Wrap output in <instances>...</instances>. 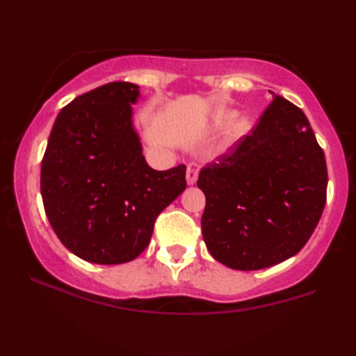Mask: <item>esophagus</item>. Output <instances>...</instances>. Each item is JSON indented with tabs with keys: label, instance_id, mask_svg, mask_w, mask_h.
Here are the masks:
<instances>
[{
	"label": "esophagus",
	"instance_id": "obj_1",
	"mask_svg": "<svg viewBox=\"0 0 356 356\" xmlns=\"http://www.w3.org/2000/svg\"><path fill=\"white\" fill-rule=\"evenodd\" d=\"M197 174H200V165L190 163L188 166H186V184L195 185L197 180Z\"/></svg>",
	"mask_w": 356,
	"mask_h": 356
}]
</instances>
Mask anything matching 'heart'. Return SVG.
<instances>
[{
  "label": "heart",
  "mask_w": 356,
  "mask_h": 356,
  "mask_svg": "<svg viewBox=\"0 0 356 356\" xmlns=\"http://www.w3.org/2000/svg\"><path fill=\"white\" fill-rule=\"evenodd\" d=\"M251 129V120L248 118H242L238 119L236 125H234V130H232V136L234 138H242L243 135H246Z\"/></svg>",
  "instance_id": "obj_1"
}]
</instances>
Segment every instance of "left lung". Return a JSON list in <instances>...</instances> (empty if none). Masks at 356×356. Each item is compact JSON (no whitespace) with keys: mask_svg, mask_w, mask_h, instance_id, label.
Returning a JSON list of instances; mask_svg holds the SVG:
<instances>
[{"mask_svg":"<svg viewBox=\"0 0 356 356\" xmlns=\"http://www.w3.org/2000/svg\"><path fill=\"white\" fill-rule=\"evenodd\" d=\"M216 160L197 177L210 254L234 270L267 268L297 254L321 220L328 184L305 113L273 94L252 134Z\"/></svg>","mask_w":356,"mask_h":356,"instance_id":"1","label":"left lung"}]
</instances>
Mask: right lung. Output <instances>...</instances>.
I'll use <instances>...</instances> for the list:
<instances>
[{
    "label": "right lung",
    "instance_id": "right-lung-1",
    "mask_svg": "<svg viewBox=\"0 0 356 356\" xmlns=\"http://www.w3.org/2000/svg\"><path fill=\"white\" fill-rule=\"evenodd\" d=\"M140 86L114 81L59 111L40 193L58 238L83 261L116 265L146 250L156 216L185 190V165L155 171L131 120Z\"/></svg>",
    "mask_w": 356,
    "mask_h": 356
}]
</instances>
